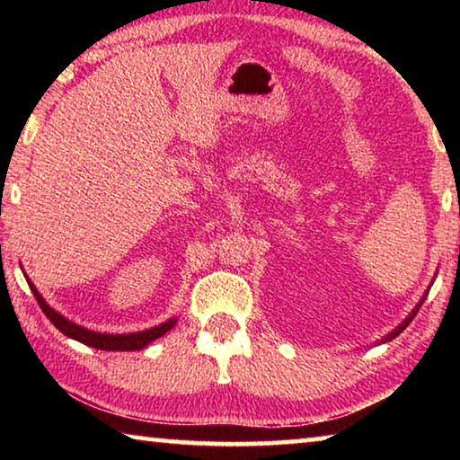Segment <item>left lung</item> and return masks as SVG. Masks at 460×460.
Returning <instances> with one entry per match:
<instances>
[{
  "instance_id": "left-lung-1",
  "label": "left lung",
  "mask_w": 460,
  "mask_h": 460,
  "mask_svg": "<svg viewBox=\"0 0 460 460\" xmlns=\"http://www.w3.org/2000/svg\"><path fill=\"white\" fill-rule=\"evenodd\" d=\"M428 290H430V288H428ZM428 290L424 292V296H422V298H420V302H418V305H416V308L414 310H411V313L406 316V321H403L402 324H398V326H395V329L392 331V332H387L385 334V337L384 339H381V341H377V342H387V341H392V339H395V337H398V334L403 331V329H406V326L411 323V318H414L416 314H418V310H420V306H422V302L426 300V296H428Z\"/></svg>"
}]
</instances>
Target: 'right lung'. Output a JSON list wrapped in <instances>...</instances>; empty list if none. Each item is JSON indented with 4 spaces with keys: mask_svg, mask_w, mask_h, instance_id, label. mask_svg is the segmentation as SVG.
I'll use <instances>...</instances> for the list:
<instances>
[{
    "mask_svg": "<svg viewBox=\"0 0 460 460\" xmlns=\"http://www.w3.org/2000/svg\"><path fill=\"white\" fill-rule=\"evenodd\" d=\"M26 276V274H24ZM28 279V278H26ZM28 286L30 290L34 292L38 305H40L42 313L46 314V318L57 326V329L66 334L68 339H75L83 342V345H89L93 349H101V351H139V349H144L150 345L152 341L160 339L162 334H166L172 326L176 324L178 318L172 316L168 318L166 323H162L158 326H152V329H146V331H137V332H126V334H113V332H99V331H91V329H84V326L76 324L73 321H68L65 314H60L58 310H54L49 302L42 298V294L36 290V286L30 282L28 279Z\"/></svg>",
    "mask_w": 460,
    "mask_h": 460,
    "instance_id": "right-lung-1",
    "label": "right lung"
}]
</instances>
